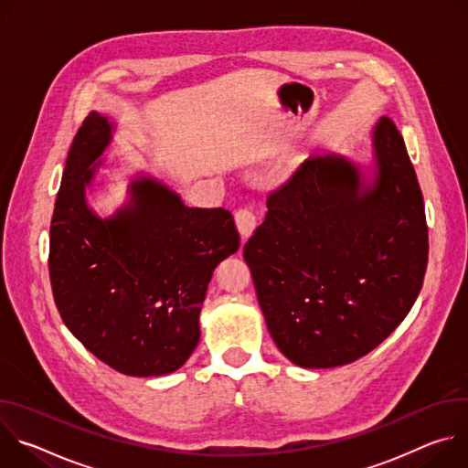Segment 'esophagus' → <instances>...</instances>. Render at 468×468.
<instances>
[{"label": "esophagus", "instance_id": "34e87169", "mask_svg": "<svg viewBox=\"0 0 468 468\" xmlns=\"http://www.w3.org/2000/svg\"><path fill=\"white\" fill-rule=\"evenodd\" d=\"M235 222H237V229L242 235V239H248L257 226V217L251 207H240L235 213Z\"/></svg>", "mask_w": 468, "mask_h": 468}]
</instances>
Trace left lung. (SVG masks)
Returning a JSON list of instances; mask_svg holds the SVG:
<instances>
[{
    "label": "left lung",
    "mask_w": 468,
    "mask_h": 468,
    "mask_svg": "<svg viewBox=\"0 0 468 468\" xmlns=\"http://www.w3.org/2000/svg\"><path fill=\"white\" fill-rule=\"evenodd\" d=\"M365 183L343 155L309 157L271 192L244 244L282 354L303 368L357 361L411 311L428 264L424 199L406 144L383 116Z\"/></svg>",
    "instance_id": "8db88e82"
}]
</instances>
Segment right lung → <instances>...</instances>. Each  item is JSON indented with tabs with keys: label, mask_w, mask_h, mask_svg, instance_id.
Returning a JSON list of instances; mask_svg holds the SVG:
<instances>
[{
	"label": "right lung",
	"mask_w": 468,
	"mask_h": 468,
	"mask_svg": "<svg viewBox=\"0 0 468 468\" xmlns=\"http://www.w3.org/2000/svg\"><path fill=\"white\" fill-rule=\"evenodd\" d=\"M112 123L92 111L72 141L49 228L55 305L74 337L125 376H165L199 341V311L217 264L240 239L229 211L186 207L166 185L139 177L111 218L87 206Z\"/></svg>",
	"instance_id": "right-lung-1"
}]
</instances>
